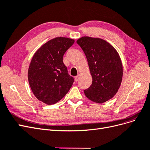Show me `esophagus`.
Returning a JSON list of instances; mask_svg holds the SVG:
<instances>
[{"mask_svg":"<svg viewBox=\"0 0 150 150\" xmlns=\"http://www.w3.org/2000/svg\"><path fill=\"white\" fill-rule=\"evenodd\" d=\"M79 76H80V75L79 74V75H78V76L75 77V81H76V82H77V81H78V80L79 79Z\"/></svg>","mask_w":150,"mask_h":150,"instance_id":"esophagus-1","label":"esophagus"}]
</instances>
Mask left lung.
<instances>
[{
    "instance_id": "obj_1",
    "label": "left lung",
    "mask_w": 150,
    "mask_h": 150,
    "mask_svg": "<svg viewBox=\"0 0 150 150\" xmlns=\"http://www.w3.org/2000/svg\"><path fill=\"white\" fill-rule=\"evenodd\" d=\"M76 42L87 58L92 84L84 91L91 101L103 103L114 97L122 78V65L118 52L112 46L100 38L88 36Z\"/></svg>"
}]
</instances>
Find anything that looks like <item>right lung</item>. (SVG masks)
I'll list each match as a JSON object with an SVG mask.
<instances>
[{"label": "right lung", "mask_w": 150, "mask_h": 150, "mask_svg": "<svg viewBox=\"0 0 150 150\" xmlns=\"http://www.w3.org/2000/svg\"><path fill=\"white\" fill-rule=\"evenodd\" d=\"M74 42L72 39L56 38L43 44L34 54L28 69V81L38 100L54 104L69 91L74 79L68 74L62 60Z\"/></svg>", "instance_id": "right-lung-1"}]
</instances>
